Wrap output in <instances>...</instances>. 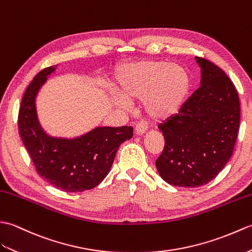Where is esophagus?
<instances>
[{
  "instance_id": "obj_1",
  "label": "esophagus",
  "mask_w": 252,
  "mask_h": 252,
  "mask_svg": "<svg viewBox=\"0 0 252 252\" xmlns=\"http://www.w3.org/2000/svg\"><path fill=\"white\" fill-rule=\"evenodd\" d=\"M148 130V125L145 124L144 122H140L138 123V124L136 125V128H135V132L136 135H143V133Z\"/></svg>"
}]
</instances>
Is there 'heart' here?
<instances>
[{
  "instance_id": "1",
  "label": "heart",
  "mask_w": 252,
  "mask_h": 252,
  "mask_svg": "<svg viewBox=\"0 0 252 252\" xmlns=\"http://www.w3.org/2000/svg\"><path fill=\"white\" fill-rule=\"evenodd\" d=\"M113 87L126 101L142 100V108L153 120H166L177 114L186 101L189 75L180 64L160 60H143L120 65ZM119 107L124 100H116Z\"/></svg>"
}]
</instances>
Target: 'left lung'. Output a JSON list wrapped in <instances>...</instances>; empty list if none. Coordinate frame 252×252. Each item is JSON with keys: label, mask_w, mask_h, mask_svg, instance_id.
<instances>
[{"label": "left lung", "mask_w": 252, "mask_h": 252, "mask_svg": "<svg viewBox=\"0 0 252 252\" xmlns=\"http://www.w3.org/2000/svg\"><path fill=\"white\" fill-rule=\"evenodd\" d=\"M200 86L179 113L158 125L165 147L155 165L164 181L196 188L219 175L236 142L240 105L232 81L219 66L195 57Z\"/></svg>", "instance_id": "left-lung-1"}]
</instances>
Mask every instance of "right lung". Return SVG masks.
Here are the masks:
<instances>
[{
  "label": "right lung",
  "mask_w": 252,
  "mask_h": 252,
  "mask_svg": "<svg viewBox=\"0 0 252 252\" xmlns=\"http://www.w3.org/2000/svg\"><path fill=\"white\" fill-rule=\"evenodd\" d=\"M57 70L52 65L34 76L21 100L18 128L38 175L63 192L91 189L107 177L120 145L131 139V126H96L75 137L49 135L37 116L36 97Z\"/></svg>",
  "instance_id": "right-lung-1"
}]
</instances>
